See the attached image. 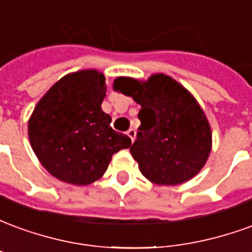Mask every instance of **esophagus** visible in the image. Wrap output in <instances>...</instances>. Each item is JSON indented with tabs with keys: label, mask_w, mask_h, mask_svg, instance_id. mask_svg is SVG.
I'll return each instance as SVG.
<instances>
[{
	"label": "esophagus",
	"mask_w": 252,
	"mask_h": 252,
	"mask_svg": "<svg viewBox=\"0 0 252 252\" xmlns=\"http://www.w3.org/2000/svg\"><path fill=\"white\" fill-rule=\"evenodd\" d=\"M126 133H128V136L131 137V140L133 142V140H135V137H136V129H135V128H129Z\"/></svg>",
	"instance_id": "obj_1"
}]
</instances>
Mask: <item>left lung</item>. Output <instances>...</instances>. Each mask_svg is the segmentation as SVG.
Masks as SVG:
<instances>
[{"label":"left lung","instance_id":"8db88e82","mask_svg":"<svg viewBox=\"0 0 252 252\" xmlns=\"http://www.w3.org/2000/svg\"><path fill=\"white\" fill-rule=\"evenodd\" d=\"M115 88L142 105L139 132L129 148L142 174L158 185L193 178L212 147L211 126L193 95L163 74L147 82L121 78Z\"/></svg>","mask_w":252,"mask_h":252}]
</instances>
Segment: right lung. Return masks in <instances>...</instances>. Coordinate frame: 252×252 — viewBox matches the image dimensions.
<instances>
[{"mask_svg": "<svg viewBox=\"0 0 252 252\" xmlns=\"http://www.w3.org/2000/svg\"><path fill=\"white\" fill-rule=\"evenodd\" d=\"M105 77L95 70L68 74L37 102L28 123L31 146L47 171L72 185L99 180L113 154L131 146L101 109Z\"/></svg>", "mask_w": 252, "mask_h": 252, "instance_id": "1", "label": "right lung"}]
</instances>
